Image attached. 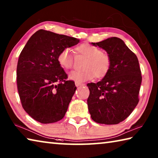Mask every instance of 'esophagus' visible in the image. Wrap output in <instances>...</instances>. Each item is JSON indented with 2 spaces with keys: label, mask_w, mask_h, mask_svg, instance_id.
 Masks as SVG:
<instances>
[{
  "label": "esophagus",
  "mask_w": 158,
  "mask_h": 158,
  "mask_svg": "<svg viewBox=\"0 0 158 158\" xmlns=\"http://www.w3.org/2000/svg\"><path fill=\"white\" fill-rule=\"evenodd\" d=\"M75 85H76L77 87H78V86H79V85H84V84H81V83H79V82H75Z\"/></svg>",
  "instance_id": "esophagus-1"
}]
</instances>
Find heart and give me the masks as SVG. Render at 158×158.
Listing matches in <instances>:
<instances>
[{"instance_id": "obj_1", "label": "heart", "mask_w": 158, "mask_h": 158, "mask_svg": "<svg viewBox=\"0 0 158 158\" xmlns=\"http://www.w3.org/2000/svg\"><path fill=\"white\" fill-rule=\"evenodd\" d=\"M77 53L87 58L84 71H73L69 74V79L75 82H84L95 77L98 79L105 77L111 68V58L106 53L90 44H83L76 48ZM58 62L63 69H69L73 65V56L68 48L63 49L58 56Z\"/></svg>"}]
</instances>
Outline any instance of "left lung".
<instances>
[{
	"instance_id": "1",
	"label": "left lung",
	"mask_w": 158,
	"mask_h": 158,
	"mask_svg": "<svg viewBox=\"0 0 158 158\" xmlns=\"http://www.w3.org/2000/svg\"><path fill=\"white\" fill-rule=\"evenodd\" d=\"M90 44L106 51L111 68L100 81L87 84L89 113L98 123L118 124L130 116L139 102L142 77L138 58L118 37Z\"/></svg>"
}]
</instances>
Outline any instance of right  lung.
I'll list each match as a JSON object with an SVG mask.
<instances>
[{"label": "right lung", "mask_w": 158, "mask_h": 158, "mask_svg": "<svg viewBox=\"0 0 158 158\" xmlns=\"http://www.w3.org/2000/svg\"><path fill=\"white\" fill-rule=\"evenodd\" d=\"M79 42L75 37L40 29L21 51L17 68L18 92L23 109L35 121L52 123L65 115L77 87L66 80L58 56Z\"/></svg>", "instance_id": "1"}]
</instances>
